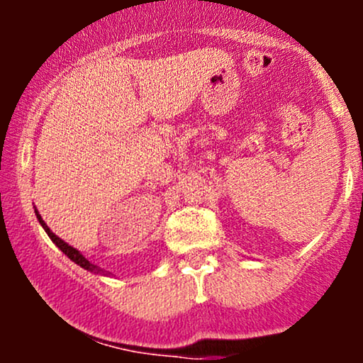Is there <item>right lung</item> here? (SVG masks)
Returning a JSON list of instances; mask_svg holds the SVG:
<instances>
[{
    "mask_svg": "<svg viewBox=\"0 0 363 363\" xmlns=\"http://www.w3.org/2000/svg\"><path fill=\"white\" fill-rule=\"evenodd\" d=\"M35 215H37V218H39V222H40V225H43V228H44V230H45V234H48L49 237H51V240H52V242H54V244H56V245H57V247H60V249H61V251H62V252H65V254H66V256H68V257H69V259H72V261H74V262H77V264H80V266H82V268L89 269V272H95V273H104V272H102V269H101V268H99V266L91 264V262H90L89 259H85V257H83V256H82V254L77 251V249H74V247H72V245H68V244H66V242H65V240H61V239H60V237H57V235H54V234H52V232H51V230H49V227H48V225H45V223H44V220H43V218H40L39 211H35Z\"/></svg>",
    "mask_w": 363,
    "mask_h": 363,
    "instance_id": "right-lung-1",
    "label": "right lung"
}]
</instances>
